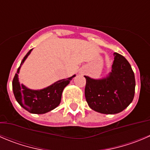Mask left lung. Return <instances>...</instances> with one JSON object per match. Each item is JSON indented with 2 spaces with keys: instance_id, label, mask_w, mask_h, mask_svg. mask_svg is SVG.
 Listing matches in <instances>:
<instances>
[{
  "instance_id": "left-lung-1",
  "label": "left lung",
  "mask_w": 150,
  "mask_h": 150,
  "mask_svg": "<svg viewBox=\"0 0 150 150\" xmlns=\"http://www.w3.org/2000/svg\"><path fill=\"white\" fill-rule=\"evenodd\" d=\"M114 56L111 72L107 76L94 79L84 75L87 103L92 110L101 114L120 113L134 97L136 81L131 66L122 55L114 53Z\"/></svg>"
}]
</instances>
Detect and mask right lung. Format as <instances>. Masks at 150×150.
<instances>
[{"label": "right lung", "mask_w": 150, "mask_h": 150, "mask_svg": "<svg viewBox=\"0 0 150 150\" xmlns=\"http://www.w3.org/2000/svg\"><path fill=\"white\" fill-rule=\"evenodd\" d=\"M32 50L33 49L28 52L17 69L12 81V89L16 100L23 108L31 114H42L59 105L64 88L69 83L75 75L66 79L59 80L42 89H30L23 84H20L18 78L20 69Z\"/></svg>", "instance_id": "add662e5"}]
</instances>
